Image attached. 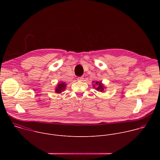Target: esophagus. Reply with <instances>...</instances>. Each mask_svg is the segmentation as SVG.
<instances>
[{
  "label": "esophagus",
  "instance_id": "1",
  "mask_svg": "<svg viewBox=\"0 0 160 160\" xmlns=\"http://www.w3.org/2000/svg\"><path fill=\"white\" fill-rule=\"evenodd\" d=\"M83 79H84V78L83 77H78V78H77V80L78 81H83Z\"/></svg>",
  "mask_w": 160,
  "mask_h": 160
}]
</instances>
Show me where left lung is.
<instances>
[{
    "label": "left lung",
    "mask_w": 160,
    "mask_h": 160,
    "mask_svg": "<svg viewBox=\"0 0 160 160\" xmlns=\"http://www.w3.org/2000/svg\"><path fill=\"white\" fill-rule=\"evenodd\" d=\"M96 86L97 88H96L97 89V90L98 91H101V92H103L104 90V85L102 84V83L100 82H96L95 83V84H94V87L95 88V87Z\"/></svg>",
    "instance_id": "1"
}]
</instances>
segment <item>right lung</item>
Masks as SVG:
<instances>
[{
	"mask_svg": "<svg viewBox=\"0 0 160 160\" xmlns=\"http://www.w3.org/2000/svg\"><path fill=\"white\" fill-rule=\"evenodd\" d=\"M65 87H66V84H65L64 83L62 82V83H58V87H57L56 88V93H58V94L61 93V92H62V91L64 90Z\"/></svg>",
	"mask_w": 160,
	"mask_h": 160,
	"instance_id": "1",
	"label": "right lung"
}]
</instances>
